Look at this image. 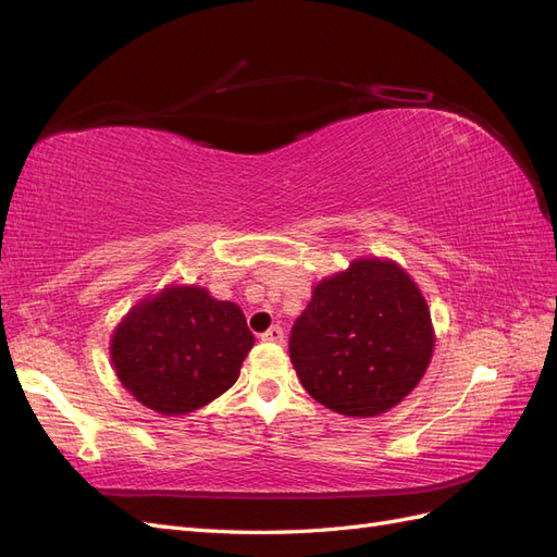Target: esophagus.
Segmentation results:
<instances>
[{
  "mask_svg": "<svg viewBox=\"0 0 557 557\" xmlns=\"http://www.w3.org/2000/svg\"><path fill=\"white\" fill-rule=\"evenodd\" d=\"M283 339H285V334L278 325H272L262 334V342H269V344H283Z\"/></svg>",
  "mask_w": 557,
  "mask_h": 557,
  "instance_id": "obj_1",
  "label": "esophagus"
}]
</instances>
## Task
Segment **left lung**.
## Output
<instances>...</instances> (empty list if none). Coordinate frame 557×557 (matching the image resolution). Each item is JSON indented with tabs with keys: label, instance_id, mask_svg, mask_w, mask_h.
Returning <instances> with one entry per match:
<instances>
[{
	"label": "left lung",
	"instance_id": "8db88e82",
	"mask_svg": "<svg viewBox=\"0 0 557 557\" xmlns=\"http://www.w3.org/2000/svg\"><path fill=\"white\" fill-rule=\"evenodd\" d=\"M434 327L428 301L393 260L358 258L315 283L290 332V360L307 393L352 418L391 411L428 372Z\"/></svg>",
	"mask_w": 557,
	"mask_h": 557
}]
</instances>
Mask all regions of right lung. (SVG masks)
<instances>
[{"label":"right lung","instance_id":"add662e5","mask_svg":"<svg viewBox=\"0 0 557 557\" xmlns=\"http://www.w3.org/2000/svg\"><path fill=\"white\" fill-rule=\"evenodd\" d=\"M252 344L234 301L213 299L199 285H166L127 311L109 352L134 399L162 416H183L230 391Z\"/></svg>","mask_w":557,"mask_h":557}]
</instances>
